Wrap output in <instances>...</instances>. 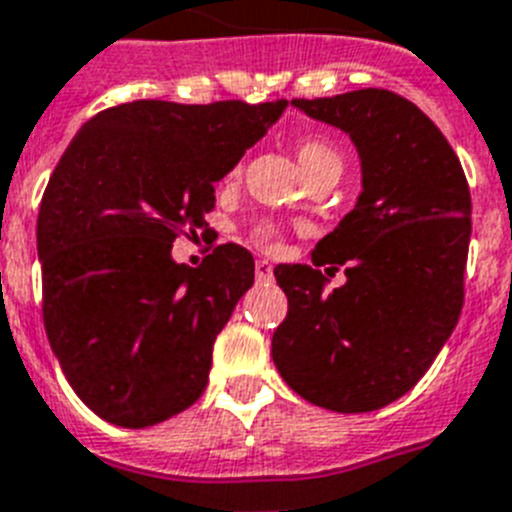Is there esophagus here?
I'll list each match as a JSON object with an SVG mask.
<instances>
[{"label": "esophagus", "mask_w": 512, "mask_h": 512, "mask_svg": "<svg viewBox=\"0 0 512 512\" xmlns=\"http://www.w3.org/2000/svg\"><path fill=\"white\" fill-rule=\"evenodd\" d=\"M255 275L260 283H270L273 281V265L268 260H257L255 262Z\"/></svg>", "instance_id": "1"}]
</instances>
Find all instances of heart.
Here are the masks:
<instances>
[{
	"instance_id": "obj_1",
	"label": "heart",
	"mask_w": 512,
	"mask_h": 512,
	"mask_svg": "<svg viewBox=\"0 0 512 512\" xmlns=\"http://www.w3.org/2000/svg\"><path fill=\"white\" fill-rule=\"evenodd\" d=\"M296 157H299L301 170L306 172L309 180L324 170H342L340 149H337L327 136H301V139L296 141ZM252 239H255L260 247H265V250H281L283 247L281 229L273 224L255 226Z\"/></svg>"
}]
</instances>
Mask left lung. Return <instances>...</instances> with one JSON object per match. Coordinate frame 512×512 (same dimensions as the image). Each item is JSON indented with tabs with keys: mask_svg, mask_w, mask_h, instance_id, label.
Returning <instances> with one entry per match:
<instances>
[{
	"mask_svg": "<svg viewBox=\"0 0 512 512\" xmlns=\"http://www.w3.org/2000/svg\"><path fill=\"white\" fill-rule=\"evenodd\" d=\"M350 133L363 167L358 206L311 265H278L288 314L273 361L306 402L371 412L425 376L464 306L471 195L456 151L415 102L389 90L293 100ZM317 267L349 281L323 293Z\"/></svg>",
	"mask_w": 512,
	"mask_h": 512,
	"instance_id": "1",
	"label": "left lung"
}]
</instances>
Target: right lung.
Segmentation results:
<instances>
[{
	"label": "right lung",
	"instance_id": "right-lung-1",
	"mask_svg": "<svg viewBox=\"0 0 512 512\" xmlns=\"http://www.w3.org/2000/svg\"><path fill=\"white\" fill-rule=\"evenodd\" d=\"M286 102L133 100L82 126L43 193V324L77 397L121 428L157 425L201 397L213 340L255 281L219 244L177 265L172 242L206 229L219 182Z\"/></svg>",
	"mask_w": 512,
	"mask_h": 512
}]
</instances>
